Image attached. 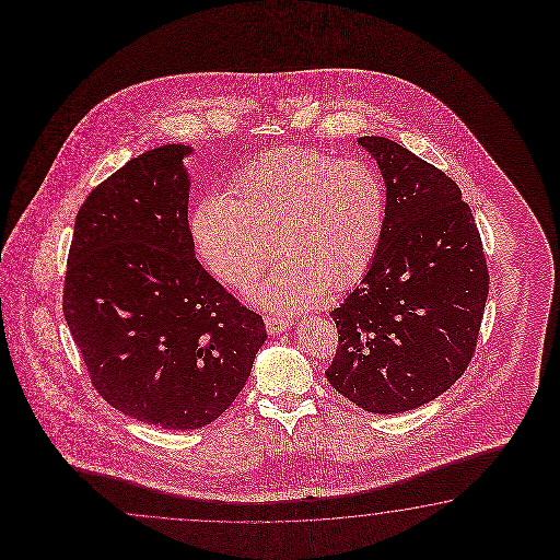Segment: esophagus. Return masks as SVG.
<instances>
[{
	"mask_svg": "<svg viewBox=\"0 0 560 560\" xmlns=\"http://www.w3.org/2000/svg\"><path fill=\"white\" fill-rule=\"evenodd\" d=\"M264 322H266L268 334L284 332L285 328L292 326V322L288 320V318H276V316H268Z\"/></svg>",
	"mask_w": 560,
	"mask_h": 560,
	"instance_id": "esophagus-1",
	"label": "esophagus"
}]
</instances>
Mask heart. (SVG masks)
I'll use <instances>...</instances> for the list:
<instances>
[{
    "label": "heart",
    "mask_w": 560,
    "mask_h": 560,
    "mask_svg": "<svg viewBox=\"0 0 560 560\" xmlns=\"http://www.w3.org/2000/svg\"><path fill=\"white\" fill-rule=\"evenodd\" d=\"M232 198L208 194L191 214V236L222 282L248 290L284 254L260 300L282 310L318 302L366 275L381 244L386 188L362 160L284 145L240 167Z\"/></svg>",
    "instance_id": "heart-1"
}]
</instances>
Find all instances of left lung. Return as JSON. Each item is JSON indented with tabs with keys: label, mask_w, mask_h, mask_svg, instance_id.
Returning a JSON list of instances; mask_svg holds the SVG:
<instances>
[{
	"label": "left lung",
	"mask_w": 560,
	"mask_h": 560,
	"mask_svg": "<svg viewBox=\"0 0 560 560\" xmlns=\"http://www.w3.org/2000/svg\"><path fill=\"white\" fill-rule=\"evenodd\" d=\"M358 143L381 167L386 220L369 272L330 312L338 348L326 378L360 408L398 415L439 398L468 369L487 258L454 179L388 138Z\"/></svg>",
	"instance_id": "1"
}]
</instances>
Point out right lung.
Here are the masks:
<instances>
[{"instance_id":"1","label":"right lung","mask_w":560,"mask_h":560,"mask_svg":"<svg viewBox=\"0 0 560 560\" xmlns=\"http://www.w3.org/2000/svg\"><path fill=\"white\" fill-rule=\"evenodd\" d=\"M190 145L131 158L75 215L63 316L97 394L145 424L196 430L236 400L266 340L196 260Z\"/></svg>"}]
</instances>
